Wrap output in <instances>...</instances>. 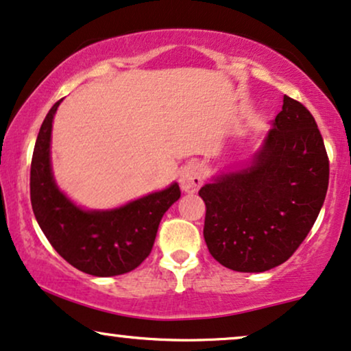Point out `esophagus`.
Listing matches in <instances>:
<instances>
[{
	"label": "esophagus",
	"instance_id": "1",
	"mask_svg": "<svg viewBox=\"0 0 351 351\" xmlns=\"http://www.w3.org/2000/svg\"><path fill=\"white\" fill-rule=\"evenodd\" d=\"M179 182L182 190L185 192H197L203 184V171L198 165H189L182 167L179 174Z\"/></svg>",
	"mask_w": 351,
	"mask_h": 351
}]
</instances>
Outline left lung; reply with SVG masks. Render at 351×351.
Returning <instances> with one entry per match:
<instances>
[{"label":"left lung","instance_id":"left-lung-1","mask_svg":"<svg viewBox=\"0 0 351 351\" xmlns=\"http://www.w3.org/2000/svg\"><path fill=\"white\" fill-rule=\"evenodd\" d=\"M248 166L199 189L206 204L204 242L222 266L265 272L295 253L311 230L329 185L321 132L302 103L284 97Z\"/></svg>","mask_w":351,"mask_h":351}]
</instances>
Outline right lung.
<instances>
[{
	"instance_id": "obj_1",
	"label": "right lung",
	"mask_w": 351,
	"mask_h": 351,
	"mask_svg": "<svg viewBox=\"0 0 351 351\" xmlns=\"http://www.w3.org/2000/svg\"><path fill=\"white\" fill-rule=\"evenodd\" d=\"M54 103L36 136L30 167L35 219L53 248L85 274L111 277L134 271L152 252L165 213L180 198L179 184L145 195L124 206L84 209L59 189L51 167Z\"/></svg>"
}]
</instances>
